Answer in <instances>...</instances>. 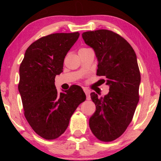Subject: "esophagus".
<instances>
[{"label":"esophagus","instance_id":"1","mask_svg":"<svg viewBox=\"0 0 161 161\" xmlns=\"http://www.w3.org/2000/svg\"><path fill=\"white\" fill-rule=\"evenodd\" d=\"M84 93H85L86 96V99L87 100H90L91 99V98H90V91H89L88 89L84 88Z\"/></svg>","mask_w":161,"mask_h":161}]
</instances>
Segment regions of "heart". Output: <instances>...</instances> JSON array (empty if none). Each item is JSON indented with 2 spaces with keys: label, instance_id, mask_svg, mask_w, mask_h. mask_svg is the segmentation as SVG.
Masks as SVG:
<instances>
[{
  "label": "heart",
  "instance_id": "1",
  "mask_svg": "<svg viewBox=\"0 0 161 161\" xmlns=\"http://www.w3.org/2000/svg\"><path fill=\"white\" fill-rule=\"evenodd\" d=\"M86 48H81V49H80V50H86Z\"/></svg>",
  "mask_w": 161,
  "mask_h": 161
}]
</instances>
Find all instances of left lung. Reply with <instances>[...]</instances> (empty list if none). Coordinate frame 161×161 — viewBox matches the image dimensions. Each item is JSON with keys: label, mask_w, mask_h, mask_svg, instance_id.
Returning <instances> with one entry per match:
<instances>
[{"label": "left lung", "mask_w": 161, "mask_h": 161, "mask_svg": "<svg viewBox=\"0 0 161 161\" xmlns=\"http://www.w3.org/2000/svg\"><path fill=\"white\" fill-rule=\"evenodd\" d=\"M86 44L94 49L98 59L97 75L109 86L103 97L90 96L96 111L89 119V127L98 139L109 142L124 133L132 121L139 101L141 74L137 58L124 37L108 30L82 33Z\"/></svg>", "instance_id": "8db88e82"}]
</instances>
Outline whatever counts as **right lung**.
<instances>
[{
    "instance_id": "right-lung-1",
    "label": "right lung",
    "mask_w": 161,
    "mask_h": 161,
    "mask_svg": "<svg viewBox=\"0 0 161 161\" xmlns=\"http://www.w3.org/2000/svg\"><path fill=\"white\" fill-rule=\"evenodd\" d=\"M80 37L79 32L54 33L29 46L20 66V92L24 114L37 134L53 140L63 133L71 116L86 95L74 85L58 93L55 76L63 71L65 56Z\"/></svg>"
}]
</instances>
